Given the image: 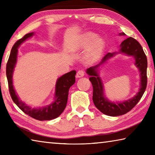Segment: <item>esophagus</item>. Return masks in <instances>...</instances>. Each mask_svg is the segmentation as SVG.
Returning a JSON list of instances; mask_svg holds the SVG:
<instances>
[{"label":"esophagus","instance_id":"esophagus-1","mask_svg":"<svg viewBox=\"0 0 155 155\" xmlns=\"http://www.w3.org/2000/svg\"><path fill=\"white\" fill-rule=\"evenodd\" d=\"M84 70H78V71L77 72V78H80V77H83L84 76Z\"/></svg>","mask_w":155,"mask_h":155}]
</instances>
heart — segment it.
I'll return each mask as SVG.
<instances>
[{
	"label": "heart",
	"mask_w": 155,
	"mask_h": 155,
	"mask_svg": "<svg viewBox=\"0 0 155 155\" xmlns=\"http://www.w3.org/2000/svg\"><path fill=\"white\" fill-rule=\"evenodd\" d=\"M76 48L77 49L87 48L84 59L87 63L91 64L97 61L101 56L104 48V41L94 33L86 32L77 38Z\"/></svg>",
	"instance_id": "obj_1"
}]
</instances>
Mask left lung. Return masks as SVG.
Here are the masks:
<instances>
[{
	"mask_svg": "<svg viewBox=\"0 0 155 155\" xmlns=\"http://www.w3.org/2000/svg\"><path fill=\"white\" fill-rule=\"evenodd\" d=\"M120 35H124L123 33ZM128 55L133 56L135 59V65L140 69L141 74V87L140 91L133 98L124 101L123 103H115L109 101L104 97L103 86L101 80L97 73L96 68L100 65L107 61L110 57L114 55L115 53H107L102 61L94 67H91L87 70V73L91 76L90 81L93 86V101L94 103L100 111L110 116H118L127 114L130 111L142 97L147 86V66L148 61L147 57L143 52L141 44L133 38L129 37L122 41L120 44V51Z\"/></svg>",
	"mask_w": 155,
	"mask_h": 155,
	"instance_id": "8db88e82",
	"label": "left lung"
}]
</instances>
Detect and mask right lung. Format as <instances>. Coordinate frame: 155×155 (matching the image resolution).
<instances>
[{"instance_id":"1","label":"right lung","mask_w":155,"mask_h":155,"mask_svg":"<svg viewBox=\"0 0 155 155\" xmlns=\"http://www.w3.org/2000/svg\"><path fill=\"white\" fill-rule=\"evenodd\" d=\"M33 35V33L26 34L23 38L18 40L14 44L12 48L6 66V74L7 81H8L9 94L13 101L25 114L29 115L34 119L40 120V121L51 120L59 117L66 107L69 89L75 83L76 71L72 70L58 78L56 83L55 101L50 104L49 106L44 107L42 109H31V107L27 106L22 101H20L15 94L14 87H13L12 74L17 60L18 47L23 41Z\"/></svg>"}]
</instances>
